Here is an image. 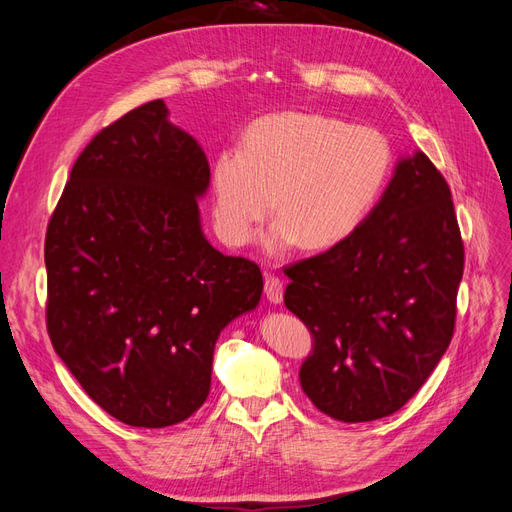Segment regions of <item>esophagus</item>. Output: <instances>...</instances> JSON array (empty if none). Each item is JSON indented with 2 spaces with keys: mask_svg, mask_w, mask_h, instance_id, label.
<instances>
[{
  "mask_svg": "<svg viewBox=\"0 0 512 512\" xmlns=\"http://www.w3.org/2000/svg\"><path fill=\"white\" fill-rule=\"evenodd\" d=\"M265 294L271 303H282L284 299V284L277 275H265Z\"/></svg>",
  "mask_w": 512,
  "mask_h": 512,
  "instance_id": "34e87169",
  "label": "esophagus"
}]
</instances>
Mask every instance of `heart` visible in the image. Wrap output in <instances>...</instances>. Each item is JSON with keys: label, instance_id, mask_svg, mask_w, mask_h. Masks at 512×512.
<instances>
[{"label": "heart", "instance_id": "obj_1", "mask_svg": "<svg viewBox=\"0 0 512 512\" xmlns=\"http://www.w3.org/2000/svg\"><path fill=\"white\" fill-rule=\"evenodd\" d=\"M391 168L393 147L376 128L303 111L258 117L239 149L213 160V224L224 243L241 247L273 207L271 252L297 243L329 250L365 222Z\"/></svg>", "mask_w": 512, "mask_h": 512}]
</instances>
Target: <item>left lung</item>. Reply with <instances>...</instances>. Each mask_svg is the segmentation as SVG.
Segmentation results:
<instances>
[{
  "mask_svg": "<svg viewBox=\"0 0 512 512\" xmlns=\"http://www.w3.org/2000/svg\"><path fill=\"white\" fill-rule=\"evenodd\" d=\"M463 256L451 188L418 151L346 241L284 269V303L314 339L301 389L320 412L367 423L414 397L453 339Z\"/></svg>",
  "mask_w": 512,
  "mask_h": 512,
  "instance_id": "1",
  "label": "left lung"
}]
</instances>
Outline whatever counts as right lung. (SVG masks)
I'll return each mask as SVG.
<instances>
[{
	"label": "right lung",
	"instance_id": "right-lung-1",
	"mask_svg": "<svg viewBox=\"0 0 512 512\" xmlns=\"http://www.w3.org/2000/svg\"><path fill=\"white\" fill-rule=\"evenodd\" d=\"M153 100L76 158L44 239L46 331L96 404L160 429L205 404L220 331L260 301L256 262L203 237L209 162Z\"/></svg>",
	"mask_w": 512,
	"mask_h": 512
}]
</instances>
